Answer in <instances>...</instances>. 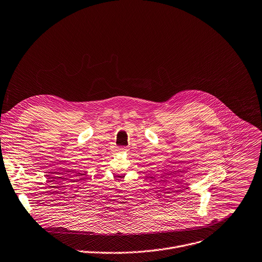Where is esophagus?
I'll use <instances>...</instances> for the list:
<instances>
[{
    "mask_svg": "<svg viewBox=\"0 0 262 262\" xmlns=\"http://www.w3.org/2000/svg\"><path fill=\"white\" fill-rule=\"evenodd\" d=\"M117 151H119V152H127V151H128V148H126V147H120V148L117 149Z\"/></svg>",
    "mask_w": 262,
    "mask_h": 262,
    "instance_id": "34e87169",
    "label": "esophagus"
}]
</instances>
